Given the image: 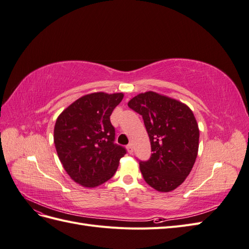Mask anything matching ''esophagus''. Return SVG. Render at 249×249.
I'll return each instance as SVG.
<instances>
[{
  "label": "esophagus",
  "mask_w": 249,
  "mask_h": 249,
  "mask_svg": "<svg viewBox=\"0 0 249 249\" xmlns=\"http://www.w3.org/2000/svg\"><path fill=\"white\" fill-rule=\"evenodd\" d=\"M126 149H127V152H129V154H131V155L134 153V147H133L132 143H130V144L126 146Z\"/></svg>",
  "instance_id": "esophagus-1"
}]
</instances>
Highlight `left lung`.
<instances>
[{"label": "left lung", "instance_id": "8db88e82", "mask_svg": "<svg viewBox=\"0 0 249 249\" xmlns=\"http://www.w3.org/2000/svg\"><path fill=\"white\" fill-rule=\"evenodd\" d=\"M127 106L142 115L152 146V157L140 162L145 182L159 192L182 185L196 160L199 129L192 110L167 95L146 91L134 96Z\"/></svg>", "mask_w": 249, "mask_h": 249}]
</instances>
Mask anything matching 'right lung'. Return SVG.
Here are the masks:
<instances>
[{"label":"right lung","instance_id":"right-lung-1","mask_svg":"<svg viewBox=\"0 0 249 249\" xmlns=\"http://www.w3.org/2000/svg\"><path fill=\"white\" fill-rule=\"evenodd\" d=\"M124 93L93 92L81 96L58 116L54 143L64 170L77 184L95 188L114 176L125 149L113 143L110 122Z\"/></svg>","mask_w":249,"mask_h":249}]
</instances>
